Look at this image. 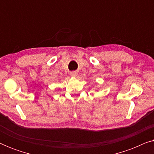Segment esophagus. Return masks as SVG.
<instances>
[{
  "label": "esophagus",
  "instance_id": "1",
  "mask_svg": "<svg viewBox=\"0 0 154 154\" xmlns=\"http://www.w3.org/2000/svg\"><path fill=\"white\" fill-rule=\"evenodd\" d=\"M70 75H71L72 77H75V76H76V75H77V73L75 72V71H73V72L71 73Z\"/></svg>",
  "mask_w": 154,
  "mask_h": 154
}]
</instances>
